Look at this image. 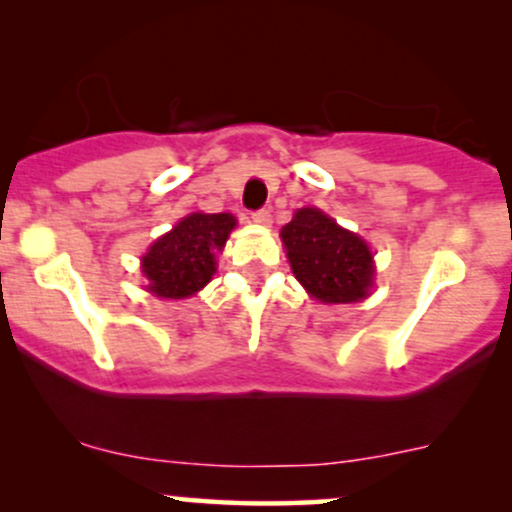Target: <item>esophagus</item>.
Here are the masks:
<instances>
[{"instance_id":"esophagus-1","label":"esophagus","mask_w":512,"mask_h":512,"mask_svg":"<svg viewBox=\"0 0 512 512\" xmlns=\"http://www.w3.org/2000/svg\"><path fill=\"white\" fill-rule=\"evenodd\" d=\"M252 221L260 223V226H269V223H272V211H269V209L252 211Z\"/></svg>"}]
</instances>
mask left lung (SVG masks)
Segmentation results:
<instances>
[{
  "mask_svg": "<svg viewBox=\"0 0 512 512\" xmlns=\"http://www.w3.org/2000/svg\"><path fill=\"white\" fill-rule=\"evenodd\" d=\"M291 269L322 303H356L373 284V255L320 209H298L281 228Z\"/></svg>",
  "mask_w": 512,
  "mask_h": 512,
  "instance_id": "1",
  "label": "left lung"
}]
</instances>
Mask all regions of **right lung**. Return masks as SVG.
Listing matches in <instances>:
<instances>
[{
	"label": "right lung",
	"mask_w": 512,
	"mask_h": 512,
	"mask_svg": "<svg viewBox=\"0 0 512 512\" xmlns=\"http://www.w3.org/2000/svg\"><path fill=\"white\" fill-rule=\"evenodd\" d=\"M236 226L231 214H190L158 238L144 257L149 291L161 298H187L209 284L216 252Z\"/></svg>",
	"instance_id": "add662e5"
}]
</instances>
